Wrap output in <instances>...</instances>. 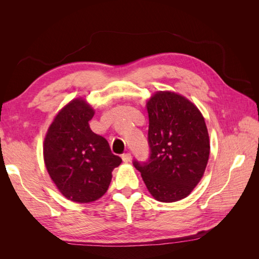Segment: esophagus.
Returning a JSON list of instances; mask_svg holds the SVG:
<instances>
[{
	"label": "esophagus",
	"instance_id": "esophagus-1",
	"mask_svg": "<svg viewBox=\"0 0 259 259\" xmlns=\"http://www.w3.org/2000/svg\"><path fill=\"white\" fill-rule=\"evenodd\" d=\"M122 160H123V162H125V163L131 162V161H132V154L128 153V152L122 154Z\"/></svg>",
	"mask_w": 259,
	"mask_h": 259
}]
</instances>
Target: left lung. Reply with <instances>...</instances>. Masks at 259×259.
<instances>
[{
  "label": "left lung",
  "instance_id": "8db88e82",
  "mask_svg": "<svg viewBox=\"0 0 259 259\" xmlns=\"http://www.w3.org/2000/svg\"><path fill=\"white\" fill-rule=\"evenodd\" d=\"M146 107L150 160L145 164L134 161V166L156 201L185 199L200 183L208 162L204 117L189 99L170 91L155 92Z\"/></svg>",
  "mask_w": 259,
  "mask_h": 259
}]
</instances>
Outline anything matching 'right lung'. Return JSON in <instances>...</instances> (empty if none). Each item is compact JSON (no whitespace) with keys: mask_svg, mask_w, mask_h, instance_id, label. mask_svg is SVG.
<instances>
[{"mask_svg":"<svg viewBox=\"0 0 259 259\" xmlns=\"http://www.w3.org/2000/svg\"><path fill=\"white\" fill-rule=\"evenodd\" d=\"M95 114L83 98H74L55 115L46 132L43 156L58 191L68 200L91 203L107 192L112 170L121 164L107 140L90 127Z\"/></svg>","mask_w":259,"mask_h":259,"instance_id":"add662e5","label":"right lung"}]
</instances>
